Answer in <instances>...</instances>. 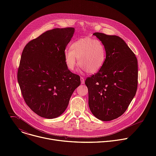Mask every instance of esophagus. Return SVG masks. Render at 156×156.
Wrapping results in <instances>:
<instances>
[{
	"instance_id": "1",
	"label": "esophagus",
	"mask_w": 156,
	"mask_h": 156,
	"mask_svg": "<svg viewBox=\"0 0 156 156\" xmlns=\"http://www.w3.org/2000/svg\"><path fill=\"white\" fill-rule=\"evenodd\" d=\"M80 80H81V83L82 84H84V78H83V76H81Z\"/></svg>"
}]
</instances>
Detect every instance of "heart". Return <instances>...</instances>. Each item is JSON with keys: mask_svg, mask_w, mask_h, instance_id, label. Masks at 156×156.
<instances>
[{"mask_svg": "<svg viewBox=\"0 0 156 156\" xmlns=\"http://www.w3.org/2000/svg\"><path fill=\"white\" fill-rule=\"evenodd\" d=\"M65 62L70 70H75L79 65L90 73H98L104 65L106 50L100 40L92 37H82L74 41L71 49L64 51Z\"/></svg>", "mask_w": 156, "mask_h": 156, "instance_id": "b5f03b06", "label": "heart"}]
</instances>
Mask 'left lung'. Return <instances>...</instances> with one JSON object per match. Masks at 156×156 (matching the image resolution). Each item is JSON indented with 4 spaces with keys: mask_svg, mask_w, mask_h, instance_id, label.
Returning <instances> with one entry per match:
<instances>
[{
    "mask_svg": "<svg viewBox=\"0 0 156 156\" xmlns=\"http://www.w3.org/2000/svg\"><path fill=\"white\" fill-rule=\"evenodd\" d=\"M104 44L106 58L102 68L88 77V104L92 114L102 121L120 117L135 97L138 87V60L120 37L94 33Z\"/></svg>",
    "mask_w": 156,
    "mask_h": 156,
    "instance_id": "left-lung-1",
    "label": "left lung"
}]
</instances>
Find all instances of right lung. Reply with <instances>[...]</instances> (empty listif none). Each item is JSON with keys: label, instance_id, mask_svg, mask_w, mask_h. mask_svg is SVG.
<instances>
[{"label": "right lung", "instance_id": "add662e5", "mask_svg": "<svg viewBox=\"0 0 156 156\" xmlns=\"http://www.w3.org/2000/svg\"><path fill=\"white\" fill-rule=\"evenodd\" d=\"M74 28H55L30 41L22 52L17 80L28 106L41 117L54 119L67 107L80 76L71 72L64 51Z\"/></svg>", "mask_w": 156, "mask_h": 156}]
</instances>
